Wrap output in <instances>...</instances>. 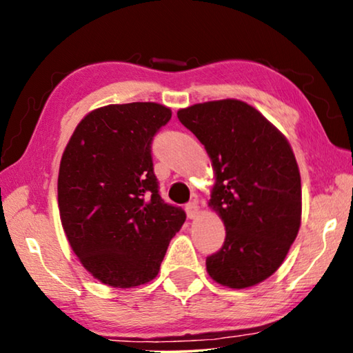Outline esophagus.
I'll return each instance as SVG.
<instances>
[{"label": "esophagus", "instance_id": "obj_1", "mask_svg": "<svg viewBox=\"0 0 353 353\" xmlns=\"http://www.w3.org/2000/svg\"><path fill=\"white\" fill-rule=\"evenodd\" d=\"M185 212H187L190 219L198 218V214H199V205L196 204V202H190V204H187V207H185Z\"/></svg>", "mask_w": 353, "mask_h": 353}]
</instances>
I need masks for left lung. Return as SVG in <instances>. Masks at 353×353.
I'll use <instances>...</instances> for the list:
<instances>
[{"instance_id":"obj_1","label":"left lung","mask_w":353,"mask_h":353,"mask_svg":"<svg viewBox=\"0 0 353 353\" xmlns=\"http://www.w3.org/2000/svg\"><path fill=\"white\" fill-rule=\"evenodd\" d=\"M204 145L214 183L208 207L225 227L207 272L243 290L271 277L294 243L302 221L301 172L290 141L248 103L219 99L177 110Z\"/></svg>"}]
</instances>
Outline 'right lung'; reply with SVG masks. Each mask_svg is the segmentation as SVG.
Instances as JSON below:
<instances>
[{
    "mask_svg": "<svg viewBox=\"0 0 353 353\" xmlns=\"http://www.w3.org/2000/svg\"><path fill=\"white\" fill-rule=\"evenodd\" d=\"M170 118V107L157 103L98 107L65 146L57 179L65 236L107 286L135 288L157 277L187 218L160 198L152 170V137Z\"/></svg>",
    "mask_w": 353,
    "mask_h": 353,
    "instance_id": "obj_1",
    "label": "right lung"
}]
</instances>
